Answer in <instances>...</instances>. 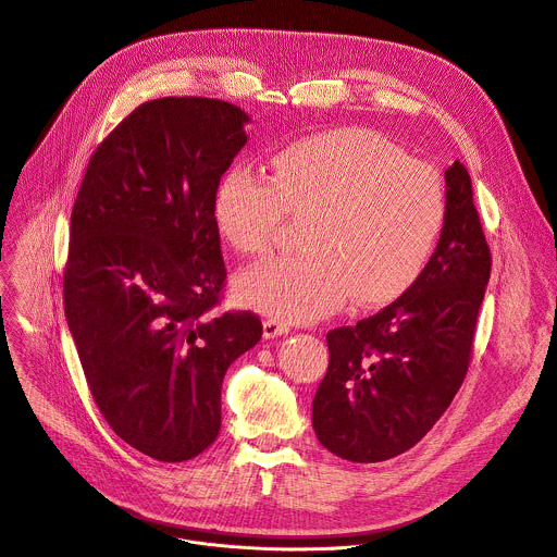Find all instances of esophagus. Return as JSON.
Wrapping results in <instances>:
<instances>
[{"label":"esophagus","instance_id":"esophagus-1","mask_svg":"<svg viewBox=\"0 0 557 557\" xmlns=\"http://www.w3.org/2000/svg\"><path fill=\"white\" fill-rule=\"evenodd\" d=\"M289 333V324L278 320V318H265L263 320V338H276V336H285Z\"/></svg>","mask_w":557,"mask_h":557}]
</instances>
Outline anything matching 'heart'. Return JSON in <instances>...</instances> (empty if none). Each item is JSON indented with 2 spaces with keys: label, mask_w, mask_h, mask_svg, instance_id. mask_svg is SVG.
<instances>
[{
  "label": "heart",
  "mask_w": 557,
  "mask_h": 557,
  "mask_svg": "<svg viewBox=\"0 0 557 557\" xmlns=\"http://www.w3.org/2000/svg\"><path fill=\"white\" fill-rule=\"evenodd\" d=\"M287 212L305 214L300 252L270 259L237 278L242 302L302 322L349 296L377 307L423 272L446 219L438 173L369 129L296 140L272 160V175L235 166L221 177L214 226L239 255H263Z\"/></svg>",
  "instance_id": "1"
}]
</instances>
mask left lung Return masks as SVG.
Instances as JSON below:
<instances>
[{"label":"left lung","mask_w":557,"mask_h":557,"mask_svg":"<svg viewBox=\"0 0 557 557\" xmlns=\"http://www.w3.org/2000/svg\"><path fill=\"white\" fill-rule=\"evenodd\" d=\"M492 257L457 160L446 219L419 278L388 307L326 333L329 369L311 421L322 446L354 463L393 459L446 412L468 373Z\"/></svg>","instance_id":"left-lung-1"}]
</instances>
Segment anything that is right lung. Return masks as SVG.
Here are the masks:
<instances>
[{"instance_id":"1","label":"right lung","mask_w":557,"mask_h":557,"mask_svg":"<svg viewBox=\"0 0 557 557\" xmlns=\"http://www.w3.org/2000/svg\"><path fill=\"white\" fill-rule=\"evenodd\" d=\"M250 116L214 98L143 102L78 188L63 305L91 397L125 443L180 463L221 428V382L263 336L250 311L212 315L226 281L212 219Z\"/></svg>"}]
</instances>
